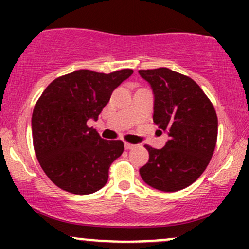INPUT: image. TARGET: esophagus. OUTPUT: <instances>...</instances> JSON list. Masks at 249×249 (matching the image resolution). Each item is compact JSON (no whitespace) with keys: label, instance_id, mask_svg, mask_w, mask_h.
I'll list each match as a JSON object with an SVG mask.
<instances>
[{"label":"esophagus","instance_id":"34e87169","mask_svg":"<svg viewBox=\"0 0 249 249\" xmlns=\"http://www.w3.org/2000/svg\"><path fill=\"white\" fill-rule=\"evenodd\" d=\"M125 148H126V150H131V148H133L134 146H136V145H133V144H130V142H125Z\"/></svg>","mask_w":249,"mask_h":249}]
</instances>
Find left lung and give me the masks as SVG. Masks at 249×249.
<instances>
[{
    "instance_id": "1",
    "label": "left lung",
    "mask_w": 249,
    "mask_h": 249,
    "mask_svg": "<svg viewBox=\"0 0 249 249\" xmlns=\"http://www.w3.org/2000/svg\"><path fill=\"white\" fill-rule=\"evenodd\" d=\"M138 72L153 90V122L170 137L160 150L145 145L150 158L139 173L151 187L176 192L193 184L210 164L218 117L210 98L188 76L167 68Z\"/></svg>"
}]
</instances>
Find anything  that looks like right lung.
<instances>
[{
  "mask_svg": "<svg viewBox=\"0 0 249 249\" xmlns=\"http://www.w3.org/2000/svg\"><path fill=\"white\" fill-rule=\"evenodd\" d=\"M133 73L77 70L53 79L34 107L31 127L37 160L56 186L90 194L107 182L108 168L124 151L122 141H105L90 118L98 119L113 90Z\"/></svg>",
  "mask_w": 249,
  "mask_h": 249,
  "instance_id": "add662e5",
  "label": "right lung"
}]
</instances>
